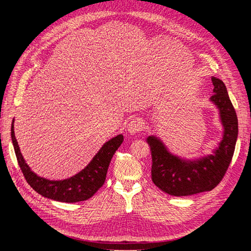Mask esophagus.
Masks as SVG:
<instances>
[{"mask_svg": "<svg viewBox=\"0 0 251 251\" xmlns=\"http://www.w3.org/2000/svg\"><path fill=\"white\" fill-rule=\"evenodd\" d=\"M127 132L131 135H135L142 130V121L139 118L133 119L130 124L127 125Z\"/></svg>", "mask_w": 251, "mask_h": 251, "instance_id": "esophagus-1", "label": "esophagus"}]
</instances>
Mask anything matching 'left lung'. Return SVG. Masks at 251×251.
Segmentation results:
<instances>
[{"label": "left lung", "mask_w": 251, "mask_h": 251, "mask_svg": "<svg viewBox=\"0 0 251 251\" xmlns=\"http://www.w3.org/2000/svg\"><path fill=\"white\" fill-rule=\"evenodd\" d=\"M212 96L209 101L219 113L223 131L221 139L211 150V154L199 157L179 156L157 135H150L147 142L151 151V180L162 192L183 197L208 192L222 180L230 164L238 139V118L224 82L211 77Z\"/></svg>", "instance_id": "obj_1"}]
</instances>
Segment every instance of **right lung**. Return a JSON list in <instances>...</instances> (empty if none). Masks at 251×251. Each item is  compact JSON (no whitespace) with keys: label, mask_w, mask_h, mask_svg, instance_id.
<instances>
[{"label":"right lung","mask_w":251,"mask_h":251,"mask_svg":"<svg viewBox=\"0 0 251 251\" xmlns=\"http://www.w3.org/2000/svg\"><path fill=\"white\" fill-rule=\"evenodd\" d=\"M11 140L20 168L36 193L54 201L74 203L90 199L105 181L111 159L124 141V135L118 134L103 143L85 168L73 176L63 180H50L35 174L26 163L14 135V119L11 124Z\"/></svg>","instance_id":"1"}]
</instances>
